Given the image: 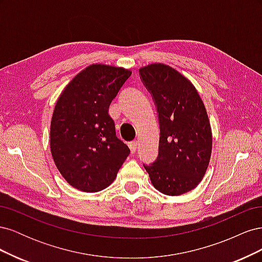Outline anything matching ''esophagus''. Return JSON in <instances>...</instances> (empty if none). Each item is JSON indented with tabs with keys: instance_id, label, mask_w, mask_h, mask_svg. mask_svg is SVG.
<instances>
[{
	"instance_id": "1",
	"label": "esophagus",
	"mask_w": 262,
	"mask_h": 262,
	"mask_svg": "<svg viewBox=\"0 0 262 262\" xmlns=\"http://www.w3.org/2000/svg\"><path fill=\"white\" fill-rule=\"evenodd\" d=\"M138 142L137 141H133V142H131V143H129V147H130V149H131V153H136L137 152V149H138Z\"/></svg>"
}]
</instances>
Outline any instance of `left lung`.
<instances>
[{"mask_svg": "<svg viewBox=\"0 0 262 262\" xmlns=\"http://www.w3.org/2000/svg\"><path fill=\"white\" fill-rule=\"evenodd\" d=\"M140 77L152 95L160 123L158 155L143 165L153 186L167 195L195 188L209 166L212 131L195 87L177 70L163 63L140 69Z\"/></svg>", "mask_w": 262, "mask_h": 262, "instance_id": "8db88e82", "label": "left lung"}]
</instances>
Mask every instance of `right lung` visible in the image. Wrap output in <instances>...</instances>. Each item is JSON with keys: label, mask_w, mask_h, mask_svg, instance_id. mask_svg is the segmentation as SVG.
I'll return each mask as SVG.
<instances>
[{"label": "right lung", "mask_w": 262, "mask_h": 262, "mask_svg": "<svg viewBox=\"0 0 262 262\" xmlns=\"http://www.w3.org/2000/svg\"><path fill=\"white\" fill-rule=\"evenodd\" d=\"M131 73L123 68L92 64L67 85L55 104L51 154L63 178L81 191L107 188L130 154L116 137L108 110Z\"/></svg>", "instance_id": "right-lung-1"}]
</instances>
